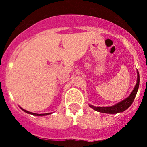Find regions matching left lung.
<instances>
[{
  "mask_svg": "<svg viewBox=\"0 0 147 147\" xmlns=\"http://www.w3.org/2000/svg\"><path fill=\"white\" fill-rule=\"evenodd\" d=\"M137 82L136 84L135 87H134V90H133L132 92L131 93L129 96L125 99L124 100L121 101L119 103L117 104V105H113L111 107H94L92 105H90V107L93 108L94 110L97 111V112H102V113H108V114H117L119 112H122L127 109H128L132 102H134V99H135L136 95L138 91V88H139V72L137 71Z\"/></svg>",
  "mask_w": 147,
  "mask_h": 147,
  "instance_id": "left-lung-1",
  "label": "left lung"
}]
</instances>
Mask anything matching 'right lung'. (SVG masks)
Returning a JSON list of instances; mask_svg holds the SVG:
<instances>
[{
    "instance_id": "add662e5",
    "label": "right lung",
    "mask_w": 147,
    "mask_h": 147,
    "mask_svg": "<svg viewBox=\"0 0 147 147\" xmlns=\"http://www.w3.org/2000/svg\"><path fill=\"white\" fill-rule=\"evenodd\" d=\"M21 109H23V110L24 111V112H27V113H28V114H31V115H35V116H44V115H50V114H51V113H46V114H36V113H32V112H28V111L26 110V109H23V108H21Z\"/></svg>"
}]
</instances>
